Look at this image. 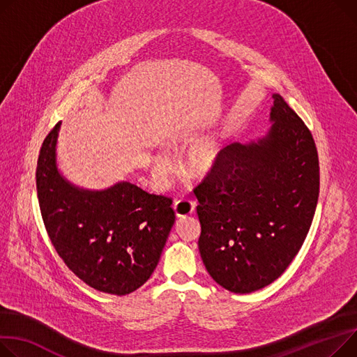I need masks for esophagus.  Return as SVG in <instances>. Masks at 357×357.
<instances>
[{"label": "esophagus", "instance_id": "1", "mask_svg": "<svg viewBox=\"0 0 357 357\" xmlns=\"http://www.w3.org/2000/svg\"><path fill=\"white\" fill-rule=\"evenodd\" d=\"M174 209L178 218H185L195 212V202L191 199H179L174 204Z\"/></svg>", "mask_w": 357, "mask_h": 357}]
</instances>
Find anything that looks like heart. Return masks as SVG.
<instances>
[{"instance_id": "1", "label": "heart", "mask_w": 357, "mask_h": 357, "mask_svg": "<svg viewBox=\"0 0 357 357\" xmlns=\"http://www.w3.org/2000/svg\"><path fill=\"white\" fill-rule=\"evenodd\" d=\"M192 137L186 135H178L171 140L174 148H179L188 142H191ZM222 156V146L220 140L215 137H208L197 142L192 148L186 153V166L197 176H205L218 168ZM152 168L155 175L159 179H165L174 171V162L169 155L156 153L152 159Z\"/></svg>"}]
</instances>
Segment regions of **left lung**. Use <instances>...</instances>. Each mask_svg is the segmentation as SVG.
I'll use <instances>...</instances> for the list:
<instances>
[{
	"instance_id": "obj_1",
	"label": "left lung",
	"mask_w": 357,
	"mask_h": 357,
	"mask_svg": "<svg viewBox=\"0 0 357 357\" xmlns=\"http://www.w3.org/2000/svg\"><path fill=\"white\" fill-rule=\"evenodd\" d=\"M273 99L266 136L224 148L218 168L194 189L204 266L236 294L263 289L286 271L319 199L314 139L280 94Z\"/></svg>"
}]
</instances>
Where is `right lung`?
<instances>
[{
  "label": "right lung",
  "mask_w": 357,
  "mask_h": 357,
  "mask_svg": "<svg viewBox=\"0 0 357 357\" xmlns=\"http://www.w3.org/2000/svg\"><path fill=\"white\" fill-rule=\"evenodd\" d=\"M59 122L37 162L41 217L57 254L87 286L125 296L151 278L175 224L172 199L128 181L84 189L57 168Z\"/></svg>",
  "instance_id": "right-lung-1"
}]
</instances>
